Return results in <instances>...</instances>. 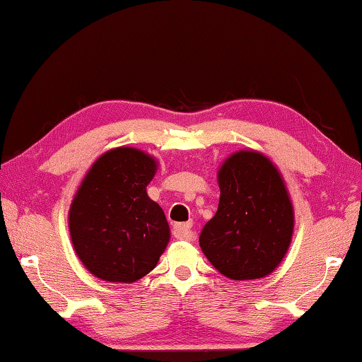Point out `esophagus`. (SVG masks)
<instances>
[{
	"label": "esophagus",
	"instance_id": "esophagus-1",
	"mask_svg": "<svg viewBox=\"0 0 362 362\" xmlns=\"http://www.w3.org/2000/svg\"><path fill=\"white\" fill-rule=\"evenodd\" d=\"M174 235L179 240H191L193 232H191V222H182V224L174 226Z\"/></svg>",
	"mask_w": 362,
	"mask_h": 362
}]
</instances>
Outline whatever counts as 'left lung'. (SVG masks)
Returning a JSON list of instances; mask_svg holds the SVG:
<instances>
[{"label":"left lung","mask_w":362,"mask_h":362,"mask_svg":"<svg viewBox=\"0 0 362 362\" xmlns=\"http://www.w3.org/2000/svg\"><path fill=\"white\" fill-rule=\"evenodd\" d=\"M219 205L199 243L218 271L232 280L271 274L286 253L294 211L280 173L271 160L241 151L218 174Z\"/></svg>","instance_id":"obj_1"}]
</instances>
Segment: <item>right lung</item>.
<instances>
[{"mask_svg":"<svg viewBox=\"0 0 362 362\" xmlns=\"http://www.w3.org/2000/svg\"><path fill=\"white\" fill-rule=\"evenodd\" d=\"M156 169L144 152L118 148L95 161L78 189L70 209L71 241L98 279L132 283L157 266L169 226L146 193Z\"/></svg>","mask_w":362,"mask_h":362,"instance_id":"1","label":"right lung"}]
</instances>
